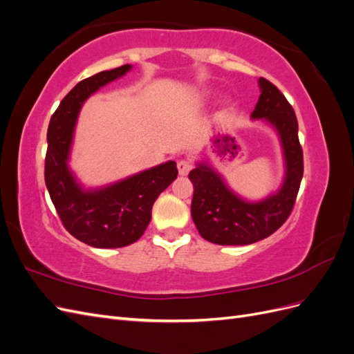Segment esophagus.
<instances>
[{"mask_svg": "<svg viewBox=\"0 0 354 354\" xmlns=\"http://www.w3.org/2000/svg\"><path fill=\"white\" fill-rule=\"evenodd\" d=\"M177 168H178V174L180 176H187L189 171L192 169V164L189 162V160L181 159V160H178V162H177Z\"/></svg>", "mask_w": 354, "mask_h": 354, "instance_id": "1", "label": "esophagus"}]
</instances>
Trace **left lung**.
Wrapping results in <instances>:
<instances>
[{
	"mask_svg": "<svg viewBox=\"0 0 354 354\" xmlns=\"http://www.w3.org/2000/svg\"><path fill=\"white\" fill-rule=\"evenodd\" d=\"M260 99L251 120H263L282 146L285 176L281 187L260 201H248L229 187L207 160L189 173L194 183L192 218L201 236L217 245H250L270 236L289 217L303 178V151L292 106L272 82L259 80Z\"/></svg>",
	"mask_w": 354,
	"mask_h": 354,
	"instance_id": "1",
	"label": "left lung"
}]
</instances>
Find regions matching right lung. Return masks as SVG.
I'll use <instances>...</instances> for the list:
<instances>
[{"instance_id": "1", "label": "right lung", "mask_w": 354, "mask_h": 354, "mask_svg": "<svg viewBox=\"0 0 354 354\" xmlns=\"http://www.w3.org/2000/svg\"><path fill=\"white\" fill-rule=\"evenodd\" d=\"M124 65L78 82L53 113L47 130L46 185L65 229L94 248H122L142 238L152 218L156 198L177 178L174 160L115 181L87 189L69 168L78 115L91 94L131 71Z\"/></svg>"}]
</instances>
